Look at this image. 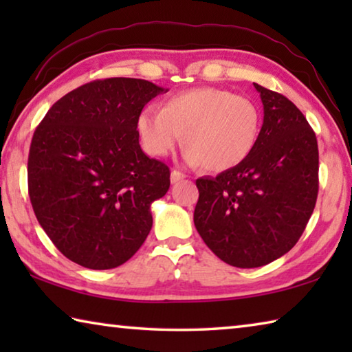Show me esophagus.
Segmentation results:
<instances>
[{"label": "esophagus", "mask_w": 352, "mask_h": 352, "mask_svg": "<svg viewBox=\"0 0 352 352\" xmlns=\"http://www.w3.org/2000/svg\"><path fill=\"white\" fill-rule=\"evenodd\" d=\"M183 178H186V174H183V172L177 170V169H174V170L170 172V182H172V183L180 182V180H183Z\"/></svg>", "instance_id": "esophagus-1"}]
</instances>
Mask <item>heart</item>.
<instances>
[{
	"mask_svg": "<svg viewBox=\"0 0 352 352\" xmlns=\"http://www.w3.org/2000/svg\"><path fill=\"white\" fill-rule=\"evenodd\" d=\"M261 113L253 100L214 87L190 88L140 113L141 144L152 157H166L183 141L184 160L206 170L223 172L239 166L256 146Z\"/></svg>",
	"mask_w": 352,
	"mask_h": 352,
	"instance_id": "1",
	"label": "heart"
}]
</instances>
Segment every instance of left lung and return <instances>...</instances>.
<instances>
[{"instance_id": "obj_1", "label": "left lung", "mask_w": 352, "mask_h": 352, "mask_svg": "<svg viewBox=\"0 0 352 352\" xmlns=\"http://www.w3.org/2000/svg\"><path fill=\"white\" fill-rule=\"evenodd\" d=\"M264 122L247 160L199 178L194 223L226 264L254 269L294 248L318 195V144L312 127L283 94L254 83Z\"/></svg>"}]
</instances>
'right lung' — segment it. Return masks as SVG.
Listing matches in <instances>:
<instances>
[{"label": "right lung", "mask_w": 352, "mask_h": 352, "mask_svg": "<svg viewBox=\"0 0 352 352\" xmlns=\"http://www.w3.org/2000/svg\"><path fill=\"white\" fill-rule=\"evenodd\" d=\"M162 91L130 77L93 80L58 99L35 129L29 199L47 237L76 264L115 269L151 233V205L168 192L170 170L141 151L136 119Z\"/></svg>", "instance_id": "1"}]
</instances>
